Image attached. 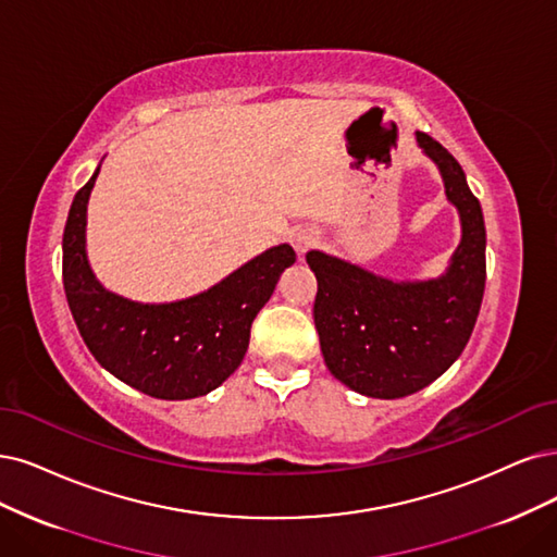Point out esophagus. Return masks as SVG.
<instances>
[{
	"label": "esophagus",
	"mask_w": 557,
	"mask_h": 557,
	"mask_svg": "<svg viewBox=\"0 0 557 557\" xmlns=\"http://www.w3.org/2000/svg\"><path fill=\"white\" fill-rule=\"evenodd\" d=\"M292 243L296 247V252L302 255L310 250V247L317 243V234L312 230H298L294 236H292Z\"/></svg>",
	"instance_id": "esophagus-1"
}]
</instances>
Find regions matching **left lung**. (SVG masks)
<instances>
[{
    "label": "left lung",
    "instance_id": "left-lung-1",
    "mask_svg": "<svg viewBox=\"0 0 557 557\" xmlns=\"http://www.w3.org/2000/svg\"><path fill=\"white\" fill-rule=\"evenodd\" d=\"M436 162L447 201L459 211L461 243L441 277L397 282L319 250L314 325L331 374L374 399H399L455 364L475 327L486 282V230L461 164L426 133H416Z\"/></svg>",
    "mask_w": 557,
    "mask_h": 557
}]
</instances>
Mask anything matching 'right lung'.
I'll list each match as a JSON object with an SVG mask.
<instances>
[{"label": "right lung", "instance_id": "right-lung-1", "mask_svg": "<svg viewBox=\"0 0 557 557\" xmlns=\"http://www.w3.org/2000/svg\"><path fill=\"white\" fill-rule=\"evenodd\" d=\"M100 164L79 188L64 230V289L77 331L112 376L139 393L181 401L209 395L245 358L250 327L273 296L292 245H275L197 296L137 302L102 286L87 259V203Z\"/></svg>", "mask_w": 557, "mask_h": 557}]
</instances>
